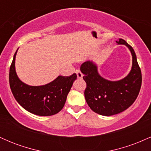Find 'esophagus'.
<instances>
[{
  "label": "esophagus",
  "mask_w": 151,
  "mask_h": 151,
  "mask_svg": "<svg viewBox=\"0 0 151 151\" xmlns=\"http://www.w3.org/2000/svg\"><path fill=\"white\" fill-rule=\"evenodd\" d=\"M75 72H76V74H77V77L79 78V79H81V78H82V77H83V74L81 73L80 70H77L75 71Z\"/></svg>",
  "instance_id": "1"
}]
</instances>
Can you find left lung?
I'll return each instance as SVG.
<instances>
[{
  "mask_svg": "<svg viewBox=\"0 0 151 151\" xmlns=\"http://www.w3.org/2000/svg\"><path fill=\"white\" fill-rule=\"evenodd\" d=\"M116 42L127 46L132 55V68L127 77L119 81H109L99 74L97 67L92 62L86 61L80 67L86 83V103L93 111L102 116L114 115L127 109L136 99L141 87V71L134 50L124 40L119 39Z\"/></svg>",
  "mask_w": 151,
  "mask_h": 151,
  "instance_id": "left-lung-1",
  "label": "left lung"
}]
</instances>
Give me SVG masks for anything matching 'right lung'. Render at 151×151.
<instances>
[{
    "label": "right lung",
    "mask_w": 151,
    "mask_h": 151,
    "mask_svg": "<svg viewBox=\"0 0 151 151\" xmlns=\"http://www.w3.org/2000/svg\"><path fill=\"white\" fill-rule=\"evenodd\" d=\"M17 51L9 72L10 89L16 101L25 110L35 115L46 116L58 114L64 107L67 94L77 77V74L74 73L68 77L59 76L52 82L43 86L27 85L19 79L15 72Z\"/></svg>",
    "instance_id": "right-lung-1"
}]
</instances>
